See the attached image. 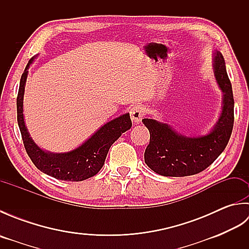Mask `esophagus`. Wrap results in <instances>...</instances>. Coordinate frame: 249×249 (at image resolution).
Wrapping results in <instances>:
<instances>
[{"label":"esophagus","mask_w":249,"mask_h":249,"mask_svg":"<svg viewBox=\"0 0 249 249\" xmlns=\"http://www.w3.org/2000/svg\"><path fill=\"white\" fill-rule=\"evenodd\" d=\"M144 115H145V111L143 107L140 105H136L130 109V118L134 123H139Z\"/></svg>","instance_id":"1"}]
</instances>
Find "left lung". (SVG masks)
I'll list each match as a JSON object with an SVG mask.
<instances>
[{
  "label": "left lung",
  "mask_w": 249,
  "mask_h": 249,
  "mask_svg": "<svg viewBox=\"0 0 249 249\" xmlns=\"http://www.w3.org/2000/svg\"><path fill=\"white\" fill-rule=\"evenodd\" d=\"M214 71L224 92V106L217 124L210 134L187 138L167 124L152 119L142 120L150 131L144 161L154 172L163 177L197 174L212 165L228 144L234 123V99L224 56L218 51L214 57Z\"/></svg>",
  "instance_id": "8db88e82"
}]
</instances>
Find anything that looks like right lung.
I'll list each match as a JSON object with an SVG mask.
<instances>
[{"mask_svg":"<svg viewBox=\"0 0 249 249\" xmlns=\"http://www.w3.org/2000/svg\"><path fill=\"white\" fill-rule=\"evenodd\" d=\"M31 59L20 79L17 96V121L25 151L37 169L63 181L78 182L94 177L103 168L110 146L131 127L129 113L119 116L100 127L82 145L63 154H52L37 146L26 130L23 120V93Z\"/></svg>","mask_w":249,"mask_h":249,"instance_id":"add662e5","label":"right lung"}]
</instances>
